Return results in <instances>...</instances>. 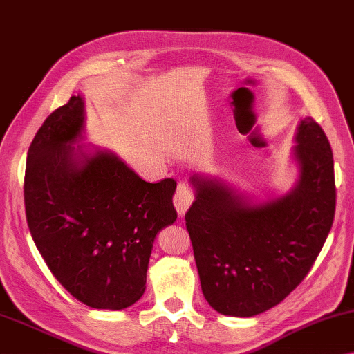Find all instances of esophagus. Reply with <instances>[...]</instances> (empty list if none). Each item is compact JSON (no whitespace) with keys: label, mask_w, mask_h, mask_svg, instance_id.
Wrapping results in <instances>:
<instances>
[{"label":"esophagus","mask_w":354,"mask_h":354,"mask_svg":"<svg viewBox=\"0 0 354 354\" xmlns=\"http://www.w3.org/2000/svg\"><path fill=\"white\" fill-rule=\"evenodd\" d=\"M193 199H194V194H193V189L189 188V185L185 182L178 183L176 194H174V205H176L178 215L180 216L185 215V212H187L189 209V205H192Z\"/></svg>","instance_id":"1"}]
</instances>
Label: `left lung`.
Wrapping results in <instances>:
<instances>
[{"label":"left lung","instance_id":"obj_1","mask_svg":"<svg viewBox=\"0 0 354 354\" xmlns=\"http://www.w3.org/2000/svg\"><path fill=\"white\" fill-rule=\"evenodd\" d=\"M299 180L290 193L250 205L218 180L194 176L185 214L201 288L221 315L254 317L280 304L312 269L335 214L334 160L323 128L299 123Z\"/></svg>","mask_w":354,"mask_h":354}]
</instances>
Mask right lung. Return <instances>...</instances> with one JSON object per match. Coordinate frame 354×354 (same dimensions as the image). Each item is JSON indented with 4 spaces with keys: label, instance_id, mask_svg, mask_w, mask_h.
<instances>
[{
    "label": "right lung",
    "instance_id": "obj_1",
    "mask_svg": "<svg viewBox=\"0 0 354 354\" xmlns=\"http://www.w3.org/2000/svg\"><path fill=\"white\" fill-rule=\"evenodd\" d=\"M82 129L77 95L36 133L26 156V223L71 296L93 308L122 310L144 295L156 234L177 220V182L149 183L113 153L75 150L71 144Z\"/></svg>",
    "mask_w": 354,
    "mask_h": 354
}]
</instances>
